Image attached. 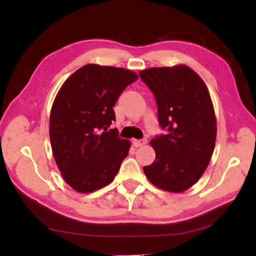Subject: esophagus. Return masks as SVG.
<instances>
[{
	"label": "esophagus",
	"instance_id": "1",
	"mask_svg": "<svg viewBox=\"0 0 256 256\" xmlns=\"http://www.w3.org/2000/svg\"><path fill=\"white\" fill-rule=\"evenodd\" d=\"M148 142V140L146 138H142V140H132V144L134 148H140V146H143L144 144H146Z\"/></svg>",
	"mask_w": 256,
	"mask_h": 256
}]
</instances>
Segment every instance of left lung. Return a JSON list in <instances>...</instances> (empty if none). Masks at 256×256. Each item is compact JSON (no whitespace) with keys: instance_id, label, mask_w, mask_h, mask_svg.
Segmentation results:
<instances>
[{"instance_id":"8db88e82","label":"left lung","mask_w":256,"mask_h":256,"mask_svg":"<svg viewBox=\"0 0 256 256\" xmlns=\"http://www.w3.org/2000/svg\"><path fill=\"white\" fill-rule=\"evenodd\" d=\"M140 78L153 92L160 126L167 131L150 140L156 158L144 172L156 187L182 192L202 176L214 150L216 123L208 88L187 66L145 69Z\"/></svg>"}]
</instances>
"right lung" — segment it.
Segmentation results:
<instances>
[{"mask_svg": "<svg viewBox=\"0 0 256 256\" xmlns=\"http://www.w3.org/2000/svg\"><path fill=\"white\" fill-rule=\"evenodd\" d=\"M136 80L126 69L86 64L59 90L50 112V144L64 179L77 192L106 186L128 156L131 144L108 128L118 96Z\"/></svg>", "mask_w": 256, "mask_h": 256, "instance_id": "add662e5", "label": "right lung"}]
</instances>
